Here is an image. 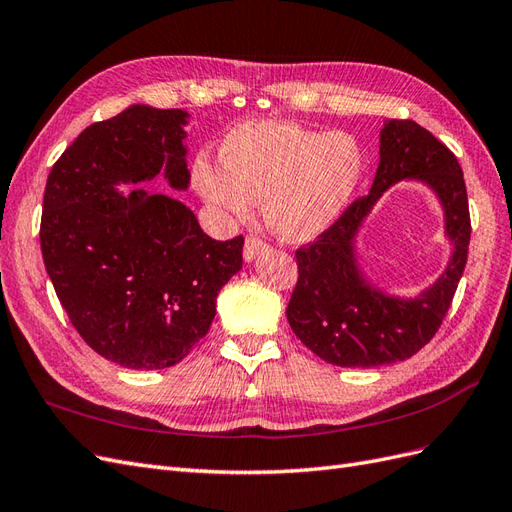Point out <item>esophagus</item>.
<instances>
[{"instance_id":"esophagus-1","label":"esophagus","mask_w":512,"mask_h":512,"mask_svg":"<svg viewBox=\"0 0 512 512\" xmlns=\"http://www.w3.org/2000/svg\"><path fill=\"white\" fill-rule=\"evenodd\" d=\"M267 250H269V245L265 241H260L256 237H247L245 245H243V258H245V262H252L260 254H265Z\"/></svg>"}]
</instances>
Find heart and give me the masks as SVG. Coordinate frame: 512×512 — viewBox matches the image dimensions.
<instances>
[{
  "label": "heart",
  "mask_w": 512,
  "mask_h": 512,
  "mask_svg": "<svg viewBox=\"0 0 512 512\" xmlns=\"http://www.w3.org/2000/svg\"><path fill=\"white\" fill-rule=\"evenodd\" d=\"M220 164L196 160L198 194L232 220H250L262 200L267 226L284 241H312L329 230L348 209L365 168L352 134L288 121L232 128L220 145Z\"/></svg>",
  "instance_id": "b5f03b06"
}]
</instances>
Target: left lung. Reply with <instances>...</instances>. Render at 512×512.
Masks as SVG:
<instances>
[{"mask_svg": "<svg viewBox=\"0 0 512 512\" xmlns=\"http://www.w3.org/2000/svg\"><path fill=\"white\" fill-rule=\"evenodd\" d=\"M425 182L445 211L454 254L445 273L412 300L371 285L355 258V235L381 194L395 182ZM466 181L453 151L410 119H386L380 164L367 196L354 200L329 230L297 250L299 280L286 309L290 329L322 361L380 367L406 361L436 335L466 269L470 245Z\"/></svg>", "mask_w": 512, "mask_h": 512, "instance_id": "8db88e82", "label": "left lung"}]
</instances>
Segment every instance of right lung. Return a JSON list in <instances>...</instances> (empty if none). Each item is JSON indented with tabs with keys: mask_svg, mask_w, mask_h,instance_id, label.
I'll list each match as a JSON object with an SVG mask.
<instances>
[{
	"mask_svg": "<svg viewBox=\"0 0 512 512\" xmlns=\"http://www.w3.org/2000/svg\"><path fill=\"white\" fill-rule=\"evenodd\" d=\"M188 117L181 108L132 104L85 128L46 179V273L87 346L128 369L185 359L243 265L241 235L215 241L181 200L117 190L160 173L173 190H188Z\"/></svg>",
	"mask_w": 512,
	"mask_h": 512,
	"instance_id": "obj_1",
	"label": "right lung"
}]
</instances>
